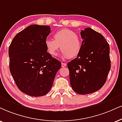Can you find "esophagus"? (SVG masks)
<instances>
[{
	"label": "esophagus",
	"mask_w": 122,
	"mask_h": 122,
	"mask_svg": "<svg viewBox=\"0 0 122 122\" xmlns=\"http://www.w3.org/2000/svg\"><path fill=\"white\" fill-rule=\"evenodd\" d=\"M67 66V64L65 63H61V67H64Z\"/></svg>",
	"instance_id": "obj_1"
}]
</instances>
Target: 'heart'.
<instances>
[{"label":"heart","mask_w":122,"mask_h":122,"mask_svg":"<svg viewBox=\"0 0 122 122\" xmlns=\"http://www.w3.org/2000/svg\"><path fill=\"white\" fill-rule=\"evenodd\" d=\"M54 40L45 41L46 50L52 56H56L59 49L64 58L70 59L77 57L82 49V40L80 36L68 29H62L53 34Z\"/></svg>","instance_id":"heart-1"}]
</instances>
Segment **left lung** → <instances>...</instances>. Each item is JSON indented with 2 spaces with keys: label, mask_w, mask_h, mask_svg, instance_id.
<instances>
[{
  "label": "left lung",
  "mask_w": 122,
  "mask_h": 122,
  "mask_svg": "<svg viewBox=\"0 0 122 122\" xmlns=\"http://www.w3.org/2000/svg\"><path fill=\"white\" fill-rule=\"evenodd\" d=\"M80 34L81 51L67 67L73 91L87 94L98 91L106 82L111 68L110 47L105 37L91 28L82 30Z\"/></svg>",
  "instance_id": "left-lung-1"
}]
</instances>
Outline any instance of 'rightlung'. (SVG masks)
I'll use <instances>...</instances> for the list:
<instances>
[{
  "mask_svg": "<svg viewBox=\"0 0 122 122\" xmlns=\"http://www.w3.org/2000/svg\"><path fill=\"white\" fill-rule=\"evenodd\" d=\"M50 32V26L30 25L15 36L9 47L10 72L20 91L30 96L46 95L61 67L46 50Z\"/></svg>",
  "mask_w": 122,
  "mask_h": 122,
  "instance_id": "right-lung-1",
  "label": "right lung"
}]
</instances>
